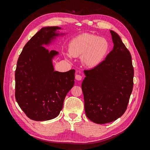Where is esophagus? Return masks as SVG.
I'll list each match as a JSON object with an SVG mask.
<instances>
[{
    "mask_svg": "<svg viewBox=\"0 0 150 150\" xmlns=\"http://www.w3.org/2000/svg\"><path fill=\"white\" fill-rule=\"evenodd\" d=\"M75 79L78 81H81V79H82V76L79 74H76Z\"/></svg>",
    "mask_w": 150,
    "mask_h": 150,
    "instance_id": "obj_1",
    "label": "esophagus"
}]
</instances>
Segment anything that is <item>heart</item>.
Wrapping results in <instances>:
<instances>
[{"label":"heart","instance_id":"heart-1","mask_svg":"<svg viewBox=\"0 0 150 150\" xmlns=\"http://www.w3.org/2000/svg\"><path fill=\"white\" fill-rule=\"evenodd\" d=\"M108 48L105 39L93 34H83L71 40L69 53H66V57L70 61L72 57H81V62L85 67L94 68L101 62Z\"/></svg>","mask_w":150,"mask_h":150}]
</instances>
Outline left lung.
<instances>
[{
	"instance_id": "1",
	"label": "left lung",
	"mask_w": 150,
	"mask_h": 150,
	"mask_svg": "<svg viewBox=\"0 0 150 150\" xmlns=\"http://www.w3.org/2000/svg\"><path fill=\"white\" fill-rule=\"evenodd\" d=\"M110 33L112 50L98 66L84 71L81 85L86 115L97 124L114 121L124 114L133 87L131 54L119 35Z\"/></svg>"
}]
</instances>
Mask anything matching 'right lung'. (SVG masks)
Returning a JSON list of instances; mask_svg holds the SVG:
<instances>
[{
	"mask_svg": "<svg viewBox=\"0 0 150 150\" xmlns=\"http://www.w3.org/2000/svg\"><path fill=\"white\" fill-rule=\"evenodd\" d=\"M57 26L46 27L25 45L18 59L15 72L16 101L29 118L38 121L55 118L62 110L67 93L74 84L75 70L55 71L52 59L59 54L49 51L56 37Z\"/></svg>",
	"mask_w": 150,
	"mask_h": 150,
	"instance_id": "1",
	"label": "right lung"
}]
</instances>
